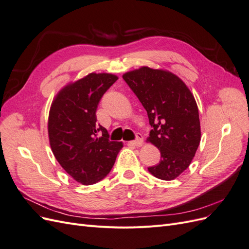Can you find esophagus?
<instances>
[{
    "mask_svg": "<svg viewBox=\"0 0 249 249\" xmlns=\"http://www.w3.org/2000/svg\"><path fill=\"white\" fill-rule=\"evenodd\" d=\"M130 144L133 145V146H141L143 144V138L141 136V134H137L136 140L130 141Z\"/></svg>",
    "mask_w": 249,
    "mask_h": 249,
    "instance_id": "34e87169",
    "label": "esophagus"
}]
</instances>
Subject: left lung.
I'll return each instance as SVG.
<instances>
[{"label": "left lung", "mask_w": 249, "mask_h": 249, "mask_svg": "<svg viewBox=\"0 0 249 249\" xmlns=\"http://www.w3.org/2000/svg\"><path fill=\"white\" fill-rule=\"evenodd\" d=\"M124 80L147 112V141L159 148L161 160L148 171L160 179L172 180L184 172L200 142L197 104L190 89L175 73L142 66L124 73Z\"/></svg>", "instance_id": "8db88e82"}]
</instances>
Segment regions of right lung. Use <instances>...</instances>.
I'll use <instances>...</instances> for the list:
<instances>
[{"label":"right lung","instance_id":"1","mask_svg":"<svg viewBox=\"0 0 249 249\" xmlns=\"http://www.w3.org/2000/svg\"><path fill=\"white\" fill-rule=\"evenodd\" d=\"M117 76L91 72L64 86L50 109L48 132L52 152L69 175L83 185L106 177L124 144L110 141L107 130L96 124L102 96Z\"/></svg>","mask_w":249,"mask_h":249}]
</instances>
